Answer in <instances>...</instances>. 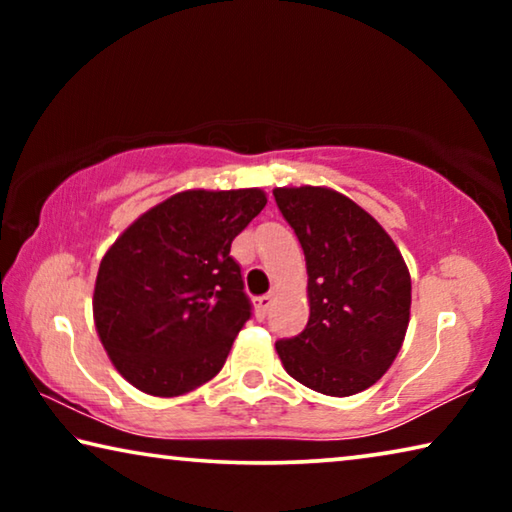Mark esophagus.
Masks as SVG:
<instances>
[{"label": "esophagus", "instance_id": "34e87169", "mask_svg": "<svg viewBox=\"0 0 512 512\" xmlns=\"http://www.w3.org/2000/svg\"><path fill=\"white\" fill-rule=\"evenodd\" d=\"M271 305H273V296H262V298H257V302H255V311H257V316H259V318H266V314H268V309H271Z\"/></svg>", "mask_w": 512, "mask_h": 512}]
</instances>
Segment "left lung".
Segmentation results:
<instances>
[{
    "mask_svg": "<svg viewBox=\"0 0 512 512\" xmlns=\"http://www.w3.org/2000/svg\"><path fill=\"white\" fill-rule=\"evenodd\" d=\"M275 203L307 262L309 320L277 341L289 375L311 391L350 397L386 375L411 318V275L388 232L329 187H275Z\"/></svg>",
    "mask_w": 512,
    "mask_h": 512,
    "instance_id": "1",
    "label": "left lung"
}]
</instances>
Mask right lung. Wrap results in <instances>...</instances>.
I'll use <instances>...</instances> for the list:
<instances>
[{
    "instance_id": "1",
    "label": "right lung",
    "mask_w": 512,
    "mask_h": 512,
    "mask_svg": "<svg viewBox=\"0 0 512 512\" xmlns=\"http://www.w3.org/2000/svg\"><path fill=\"white\" fill-rule=\"evenodd\" d=\"M262 189H187L151 207L103 255L94 327L137 391L178 397L223 368L250 318L230 246L264 210Z\"/></svg>"
}]
</instances>
